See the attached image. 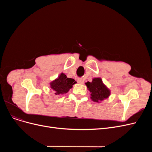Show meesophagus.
Listing matches in <instances>:
<instances>
[{"label": "esophagus", "mask_w": 152, "mask_h": 152, "mask_svg": "<svg viewBox=\"0 0 152 152\" xmlns=\"http://www.w3.org/2000/svg\"><path fill=\"white\" fill-rule=\"evenodd\" d=\"M77 83L79 84H83L84 83V81L82 79H77Z\"/></svg>", "instance_id": "34e87169"}]
</instances>
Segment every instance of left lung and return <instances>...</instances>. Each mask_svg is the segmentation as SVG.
Returning <instances> with one entry per match:
<instances>
[{"label": "left lung", "mask_w": 152, "mask_h": 152, "mask_svg": "<svg viewBox=\"0 0 152 152\" xmlns=\"http://www.w3.org/2000/svg\"><path fill=\"white\" fill-rule=\"evenodd\" d=\"M85 84L87 86V89L91 92V98L94 102L99 103L108 98L110 95V91L103 83L100 77L94 78L92 82L88 81Z\"/></svg>", "instance_id": "1"}]
</instances>
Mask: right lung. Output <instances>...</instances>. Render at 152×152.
<instances>
[{
  "label": "right lung",
  "mask_w": 152,
  "mask_h": 152,
  "mask_svg": "<svg viewBox=\"0 0 152 152\" xmlns=\"http://www.w3.org/2000/svg\"><path fill=\"white\" fill-rule=\"evenodd\" d=\"M76 83L74 79L68 78L64 74L61 73L57 79L50 83L51 89L55 91V95H63L67 93L73 86Z\"/></svg>",
  "instance_id": "add662e5"
}]
</instances>
